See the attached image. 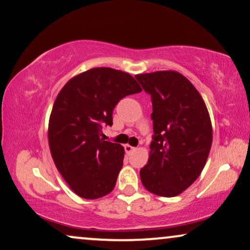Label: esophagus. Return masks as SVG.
Masks as SVG:
<instances>
[{
  "label": "esophagus",
  "instance_id": "esophagus-1",
  "mask_svg": "<svg viewBox=\"0 0 250 250\" xmlns=\"http://www.w3.org/2000/svg\"><path fill=\"white\" fill-rule=\"evenodd\" d=\"M124 149H125V152L127 154H131L132 152L135 150V147H133L132 146H129V144H126V146H124Z\"/></svg>",
  "mask_w": 250,
  "mask_h": 250
}]
</instances>
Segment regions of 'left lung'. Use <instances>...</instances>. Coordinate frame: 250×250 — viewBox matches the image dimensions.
I'll list each match as a JSON object with an SVG mask.
<instances>
[{
    "mask_svg": "<svg viewBox=\"0 0 250 250\" xmlns=\"http://www.w3.org/2000/svg\"><path fill=\"white\" fill-rule=\"evenodd\" d=\"M151 96L153 136L147 164L140 170L147 190L173 197L201 175L212 146V124L200 92L176 71L137 74Z\"/></svg>",
    "mask_w": 250,
    "mask_h": 250,
    "instance_id": "left-lung-1",
    "label": "left lung"
}]
</instances>
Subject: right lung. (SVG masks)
Returning a JSON list of instances; mask_svg holds the SVG:
<instances>
[{"label":"right lung","instance_id":"obj_1","mask_svg":"<svg viewBox=\"0 0 250 250\" xmlns=\"http://www.w3.org/2000/svg\"><path fill=\"white\" fill-rule=\"evenodd\" d=\"M142 91L132 75L95 67L72 78L54 103L48 124L53 160L67 185L86 200L109 194L123 167L124 147L103 139L113 110L126 96Z\"/></svg>","mask_w":250,"mask_h":250}]
</instances>
